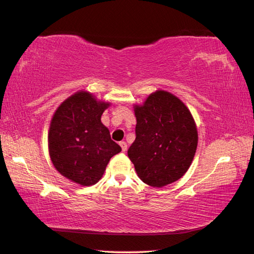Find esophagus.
Segmentation results:
<instances>
[{"label":"esophagus","mask_w":254,"mask_h":254,"mask_svg":"<svg viewBox=\"0 0 254 254\" xmlns=\"http://www.w3.org/2000/svg\"><path fill=\"white\" fill-rule=\"evenodd\" d=\"M120 146L122 148V152H126L127 148V145L126 142H120Z\"/></svg>","instance_id":"obj_1"}]
</instances>
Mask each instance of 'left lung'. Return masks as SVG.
<instances>
[{
  "label": "left lung",
  "mask_w": 254,
  "mask_h": 254,
  "mask_svg": "<svg viewBox=\"0 0 254 254\" xmlns=\"http://www.w3.org/2000/svg\"><path fill=\"white\" fill-rule=\"evenodd\" d=\"M135 141L127 150L144 183L161 188L179 180L190 168L197 147V130L190 110L166 90H156L134 106Z\"/></svg>",
  "instance_id": "left-lung-1"
}]
</instances>
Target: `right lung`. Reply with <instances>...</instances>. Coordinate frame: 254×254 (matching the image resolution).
I'll list each match as a JSON object with an SVG mask.
<instances>
[{
    "label": "right lung",
    "mask_w": 254,
    "mask_h": 254,
    "mask_svg": "<svg viewBox=\"0 0 254 254\" xmlns=\"http://www.w3.org/2000/svg\"><path fill=\"white\" fill-rule=\"evenodd\" d=\"M110 102L79 90L58 107L48 133V147L55 168L80 186L98 182L112 156L121 152L101 115Z\"/></svg>",
    "instance_id": "1"
}]
</instances>
